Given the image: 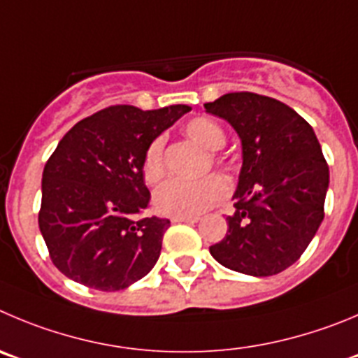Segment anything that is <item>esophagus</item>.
I'll list each match as a JSON object with an SVG mask.
<instances>
[{
  "label": "esophagus",
  "mask_w": 358,
  "mask_h": 358,
  "mask_svg": "<svg viewBox=\"0 0 358 358\" xmlns=\"http://www.w3.org/2000/svg\"><path fill=\"white\" fill-rule=\"evenodd\" d=\"M173 222H187V224H196L199 217H173Z\"/></svg>",
  "instance_id": "1"
}]
</instances>
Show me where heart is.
I'll return each instance as SVG.
<instances>
[{
	"instance_id": "heart-1",
	"label": "heart",
	"mask_w": 358,
	"mask_h": 358,
	"mask_svg": "<svg viewBox=\"0 0 358 358\" xmlns=\"http://www.w3.org/2000/svg\"><path fill=\"white\" fill-rule=\"evenodd\" d=\"M185 134L201 148L217 152L224 146L226 134L213 120L198 116L187 122ZM164 143L157 138L146 148L141 160V175L146 185H157L166 175ZM228 194V183L217 175L205 176L198 182H168L153 196V206L159 213L169 217H196L206 212Z\"/></svg>"
}]
</instances>
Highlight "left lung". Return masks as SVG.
<instances>
[{
    "label": "left lung",
    "mask_w": 358,
    "mask_h": 358,
    "mask_svg": "<svg viewBox=\"0 0 358 358\" xmlns=\"http://www.w3.org/2000/svg\"><path fill=\"white\" fill-rule=\"evenodd\" d=\"M242 143L228 233L210 247L222 266L268 277L292 266L323 220L329 166L315 130L289 106L249 92L205 103Z\"/></svg>",
    "instance_id": "1"
}]
</instances>
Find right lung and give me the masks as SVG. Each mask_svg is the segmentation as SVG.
<instances>
[{
  "label": "right lung",
  "instance_id": "right-lung-1",
  "mask_svg": "<svg viewBox=\"0 0 358 358\" xmlns=\"http://www.w3.org/2000/svg\"><path fill=\"white\" fill-rule=\"evenodd\" d=\"M189 106L143 111L111 106L63 136L42 175L38 226L52 263L69 279L120 292L155 266L168 219L134 220L150 203L146 148Z\"/></svg>",
  "mask_w": 358,
  "mask_h": 358
}]
</instances>
